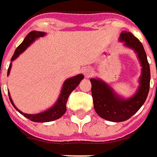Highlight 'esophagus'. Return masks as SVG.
<instances>
[{
  "instance_id": "obj_1",
  "label": "esophagus",
  "mask_w": 157,
  "mask_h": 157,
  "mask_svg": "<svg viewBox=\"0 0 157 157\" xmlns=\"http://www.w3.org/2000/svg\"><path fill=\"white\" fill-rule=\"evenodd\" d=\"M83 74L86 78H90L91 76V74H92V70L90 68H85L83 71Z\"/></svg>"
}]
</instances>
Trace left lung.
<instances>
[{"label":"left lung","mask_w":157,"mask_h":157,"mask_svg":"<svg viewBox=\"0 0 157 157\" xmlns=\"http://www.w3.org/2000/svg\"><path fill=\"white\" fill-rule=\"evenodd\" d=\"M120 40L136 52L142 67L140 86L135 95L124 99L115 94L111 87L104 81L99 78H90L92 84L91 93L96 113L103 119L112 122L127 121L139 110L147 98L151 80L150 65L141 42L132 33L125 31L121 33Z\"/></svg>","instance_id":"obj_1"}]
</instances>
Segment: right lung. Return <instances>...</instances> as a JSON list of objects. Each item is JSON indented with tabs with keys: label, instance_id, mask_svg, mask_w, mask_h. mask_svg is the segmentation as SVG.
<instances>
[{
	"label": "right lung",
	"instance_id": "1",
	"mask_svg": "<svg viewBox=\"0 0 157 157\" xmlns=\"http://www.w3.org/2000/svg\"><path fill=\"white\" fill-rule=\"evenodd\" d=\"M45 33H42V32H36V31H33L27 34V36L25 37V39L23 40V42L21 43L20 45L18 46L16 51H15L14 54L11 58V61H13L16 58H17L18 56L24 52L28 46L31 45V43H33L36 38L43 36L45 35ZM11 63L9 65V68L7 71V75L10 74V71H11ZM83 79V74H78L74 77L69 78L64 81L63 88H62L61 94L58 97V101L56 102L52 107H51L48 109H47L46 111H43L39 114H36V115H29V114H25L23 112H21L19 110L16 106H15L14 103L11 99L10 94L8 92V95H9V99L11 101V105H13L15 109L17 110L20 114L24 115L25 117L29 119L30 121H34V122H49V121H53L55 120H58L59 118L61 117L62 115H63L66 112V104H67V99H68V96L70 95V94L72 91H74L76 87L79 84L80 81Z\"/></svg>",
	"mask_w": 157,
	"mask_h": 157
}]
</instances>
